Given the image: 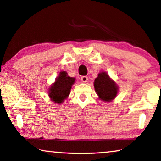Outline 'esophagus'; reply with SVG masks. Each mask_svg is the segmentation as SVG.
Instances as JSON below:
<instances>
[{
  "instance_id": "34e87169",
  "label": "esophagus",
  "mask_w": 161,
  "mask_h": 161,
  "mask_svg": "<svg viewBox=\"0 0 161 161\" xmlns=\"http://www.w3.org/2000/svg\"><path fill=\"white\" fill-rule=\"evenodd\" d=\"M81 80L83 83H86L87 80H88V77H86V76H82V77H81Z\"/></svg>"
}]
</instances>
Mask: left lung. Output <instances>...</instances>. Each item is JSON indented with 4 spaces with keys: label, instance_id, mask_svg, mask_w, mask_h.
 <instances>
[{
    "label": "left lung",
    "instance_id": "left-lung-1",
    "mask_svg": "<svg viewBox=\"0 0 161 161\" xmlns=\"http://www.w3.org/2000/svg\"><path fill=\"white\" fill-rule=\"evenodd\" d=\"M94 86L100 100L111 102L115 99L119 92V86L106 72H101L94 81Z\"/></svg>",
    "mask_w": 161,
    "mask_h": 161
}]
</instances>
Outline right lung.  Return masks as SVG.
Instances as JSON below:
<instances>
[{
    "label": "right lung",
    "mask_w": 161,
    "mask_h": 161,
    "mask_svg": "<svg viewBox=\"0 0 161 161\" xmlns=\"http://www.w3.org/2000/svg\"><path fill=\"white\" fill-rule=\"evenodd\" d=\"M75 82V77H70L65 71H62L56 77L54 82L48 89L50 100L58 104H62L70 94L72 86Z\"/></svg>",
    "instance_id": "obj_1"
}]
</instances>
